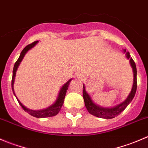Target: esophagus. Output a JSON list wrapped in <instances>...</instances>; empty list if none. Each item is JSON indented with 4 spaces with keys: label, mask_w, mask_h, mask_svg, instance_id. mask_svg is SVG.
Here are the masks:
<instances>
[{
    "label": "esophagus",
    "mask_w": 148,
    "mask_h": 148,
    "mask_svg": "<svg viewBox=\"0 0 148 148\" xmlns=\"http://www.w3.org/2000/svg\"><path fill=\"white\" fill-rule=\"evenodd\" d=\"M76 78H78L80 80H83L84 79V76H83V74H77L76 75Z\"/></svg>",
    "instance_id": "1"
}]
</instances>
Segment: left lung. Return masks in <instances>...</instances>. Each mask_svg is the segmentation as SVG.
I'll return each mask as SVG.
<instances>
[{"mask_svg": "<svg viewBox=\"0 0 148 148\" xmlns=\"http://www.w3.org/2000/svg\"><path fill=\"white\" fill-rule=\"evenodd\" d=\"M124 52H126V57H127V59L130 60V65H131L133 71L134 81H133V86L131 92L130 93L127 99L124 102H122V103H120V104L117 105V106H114L113 108H103L101 107V106H98L97 104L93 103L90 96L86 92L85 86L83 84V99H84L85 106H86L88 112L90 114L93 115L95 116H97V117L103 118V119H112V118H114L115 116L120 114L126 109V107L128 106L129 103L132 101L133 98H134V95H135L136 90H137V68H136V65L134 63V60L130 57V52H126V49H124Z\"/></svg>", "mask_w": 148, "mask_h": 148, "instance_id": "8db88e82", "label": "left lung"}]
</instances>
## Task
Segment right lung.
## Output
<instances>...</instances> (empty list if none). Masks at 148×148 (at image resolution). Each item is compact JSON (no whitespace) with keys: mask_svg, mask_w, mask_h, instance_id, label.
Here are the masks:
<instances>
[{"mask_svg":"<svg viewBox=\"0 0 148 148\" xmlns=\"http://www.w3.org/2000/svg\"><path fill=\"white\" fill-rule=\"evenodd\" d=\"M38 41L36 42H34L33 43L30 44V45H27L26 47H25L24 49L21 51V54H20V56L18 58V59L17 60L16 62H15V65H14V70H13V76H12V80H11V88H12V90L14 92V94L15 95L16 98L17 99L15 93H14V80H15V76H16V73L17 69H18V67L19 66L20 63L22 61L23 58H24V55H26V52L29 50V49H32V47L35 46V45L37 44ZM71 80L72 79H70L68 82H66V83L63 85L62 88H61L59 92V94H58V98H57V100L52 106H49L48 108L45 109H42V110H38V111H34V110H31L29 109L28 108L25 107L24 105L20 102V101L17 99L18 103L21 105V106L22 107V109H24L26 112L29 113V114L32 115V116H34L36 118H45V117H50V116H54L55 115L58 114L59 113V112L60 111L62 106L63 105L64 103V99L65 97V95H66V92L68 89V86H69L70 83H71Z\"/></svg>","mask_w":148,"mask_h":148,"instance_id":"right-lung-1","label":"right lung"}]
</instances>
